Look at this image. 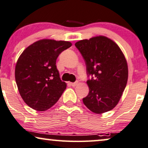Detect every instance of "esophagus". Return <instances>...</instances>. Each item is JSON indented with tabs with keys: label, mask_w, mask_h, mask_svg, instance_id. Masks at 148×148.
Segmentation results:
<instances>
[{
	"label": "esophagus",
	"mask_w": 148,
	"mask_h": 148,
	"mask_svg": "<svg viewBox=\"0 0 148 148\" xmlns=\"http://www.w3.org/2000/svg\"><path fill=\"white\" fill-rule=\"evenodd\" d=\"M77 84H78V82H77V81L74 82V83H70V85H72V87H75V86H76V85H77Z\"/></svg>",
	"instance_id": "1"
}]
</instances>
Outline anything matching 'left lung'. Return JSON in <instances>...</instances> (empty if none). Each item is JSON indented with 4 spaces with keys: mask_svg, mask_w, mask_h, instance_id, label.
Segmentation results:
<instances>
[{
    "mask_svg": "<svg viewBox=\"0 0 148 148\" xmlns=\"http://www.w3.org/2000/svg\"><path fill=\"white\" fill-rule=\"evenodd\" d=\"M86 65L89 93L83 103L96 114L116 106L127 85V61L121 49L107 37L97 36L75 43Z\"/></svg>",
    "mask_w": 148,
    "mask_h": 148,
    "instance_id": "1",
    "label": "left lung"
}]
</instances>
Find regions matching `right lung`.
Segmentation results:
<instances>
[{"instance_id":"add662e5","label":"right lung","mask_w":148,"mask_h":148,"mask_svg":"<svg viewBox=\"0 0 148 148\" xmlns=\"http://www.w3.org/2000/svg\"><path fill=\"white\" fill-rule=\"evenodd\" d=\"M72 46L68 41L43 39L27 47L18 59L15 79L25 103L37 111H45L58 101L66 83L60 79L56 59Z\"/></svg>"}]
</instances>
